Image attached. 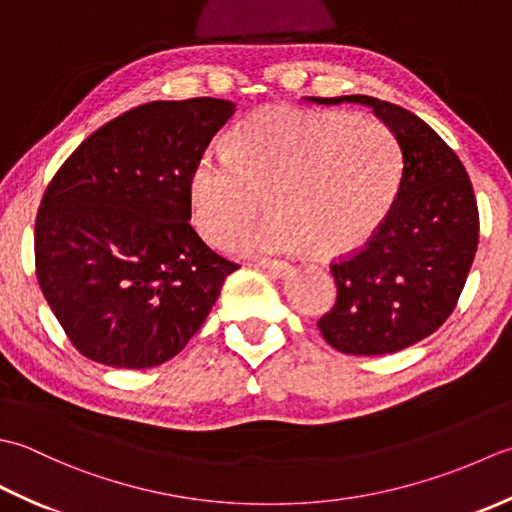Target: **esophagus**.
I'll use <instances>...</instances> for the list:
<instances>
[{"mask_svg": "<svg viewBox=\"0 0 512 512\" xmlns=\"http://www.w3.org/2000/svg\"><path fill=\"white\" fill-rule=\"evenodd\" d=\"M260 265H263L274 278H285L291 271V265L285 263V260H263Z\"/></svg>", "mask_w": 512, "mask_h": 512, "instance_id": "34e87169", "label": "esophagus"}]
</instances>
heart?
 <instances>
[{
    "mask_svg": "<svg viewBox=\"0 0 512 512\" xmlns=\"http://www.w3.org/2000/svg\"><path fill=\"white\" fill-rule=\"evenodd\" d=\"M402 154L393 132L364 114L263 110L236 125L229 152L207 150L190 174L192 223L226 238L259 211L263 224L227 242L236 254H283L311 245L342 256L378 232L398 194Z\"/></svg>",
    "mask_w": 512,
    "mask_h": 512,
    "instance_id": "heart-1",
    "label": "heart"
}]
</instances>
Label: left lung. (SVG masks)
<instances>
[{"label": "left lung", "instance_id": "left-lung-1", "mask_svg": "<svg viewBox=\"0 0 512 512\" xmlns=\"http://www.w3.org/2000/svg\"><path fill=\"white\" fill-rule=\"evenodd\" d=\"M362 103L393 132L402 179L391 210L360 252L331 265L336 305L318 320L333 349L384 356L431 336L453 314L477 252L479 214L471 179L431 125L367 95L320 99Z\"/></svg>", "mask_w": 512, "mask_h": 512}]
</instances>
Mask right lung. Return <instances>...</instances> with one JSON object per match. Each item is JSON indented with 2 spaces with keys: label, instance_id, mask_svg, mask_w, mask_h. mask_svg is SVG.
Here are the masks:
<instances>
[{
  "label": "right lung",
  "instance_id": "obj_1",
  "mask_svg": "<svg viewBox=\"0 0 512 512\" xmlns=\"http://www.w3.org/2000/svg\"><path fill=\"white\" fill-rule=\"evenodd\" d=\"M232 114L212 97L143 103L52 176L35 221L37 280L81 356L150 369L210 316L238 265L190 225V174Z\"/></svg>",
  "mask_w": 512,
  "mask_h": 512
}]
</instances>
